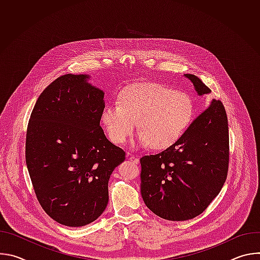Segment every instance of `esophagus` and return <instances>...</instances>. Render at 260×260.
Wrapping results in <instances>:
<instances>
[{
	"instance_id": "obj_1",
	"label": "esophagus",
	"mask_w": 260,
	"mask_h": 260,
	"mask_svg": "<svg viewBox=\"0 0 260 260\" xmlns=\"http://www.w3.org/2000/svg\"><path fill=\"white\" fill-rule=\"evenodd\" d=\"M127 157H128V159L132 161V162H134V164H136V165H138L139 164V158L138 157H136L135 155H132V154H127Z\"/></svg>"
}]
</instances>
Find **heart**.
I'll list each match as a JSON object with an SVG mask.
<instances>
[{
    "instance_id": "heart-1",
    "label": "heart",
    "mask_w": 260,
    "mask_h": 260,
    "mask_svg": "<svg viewBox=\"0 0 260 260\" xmlns=\"http://www.w3.org/2000/svg\"><path fill=\"white\" fill-rule=\"evenodd\" d=\"M118 102L104 106L102 122L117 144L124 143L138 124L140 132L133 142L136 148L168 149L185 136L194 118L191 96L164 84L129 85L119 93Z\"/></svg>"
}]
</instances>
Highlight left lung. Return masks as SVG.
<instances>
[{
  "label": "left lung",
  "mask_w": 260,
  "mask_h": 260,
  "mask_svg": "<svg viewBox=\"0 0 260 260\" xmlns=\"http://www.w3.org/2000/svg\"><path fill=\"white\" fill-rule=\"evenodd\" d=\"M184 76L200 96L211 92L196 75ZM229 159L225 109L220 101L212 99L178 143L140 159L145 205L166 220L184 221L199 216L223 186Z\"/></svg>",
  "instance_id": "obj_1"
}]
</instances>
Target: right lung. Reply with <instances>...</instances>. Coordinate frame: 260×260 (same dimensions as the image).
<instances>
[{"label":"right lung","mask_w":260,"mask_h":260,"mask_svg":"<svg viewBox=\"0 0 260 260\" xmlns=\"http://www.w3.org/2000/svg\"><path fill=\"white\" fill-rule=\"evenodd\" d=\"M89 79L68 74L54 80L37 101L26 132L25 161L37 199L70 228L102 215L110 175L125 159L100 125L105 92Z\"/></svg>","instance_id":"1"}]
</instances>
